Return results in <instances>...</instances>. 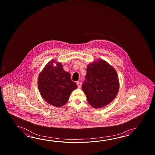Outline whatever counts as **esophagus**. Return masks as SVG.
Masks as SVG:
<instances>
[{
    "mask_svg": "<svg viewBox=\"0 0 155 155\" xmlns=\"http://www.w3.org/2000/svg\"><path fill=\"white\" fill-rule=\"evenodd\" d=\"M77 86H78V87H79V88H81V86H82V83H81V82H77Z\"/></svg>",
    "mask_w": 155,
    "mask_h": 155,
    "instance_id": "34e87169",
    "label": "esophagus"
}]
</instances>
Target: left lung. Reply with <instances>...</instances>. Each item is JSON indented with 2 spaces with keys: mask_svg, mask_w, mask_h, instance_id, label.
Returning <instances> with one entry per match:
<instances>
[{
  "mask_svg": "<svg viewBox=\"0 0 155 155\" xmlns=\"http://www.w3.org/2000/svg\"><path fill=\"white\" fill-rule=\"evenodd\" d=\"M85 78L82 89L93 107L107 105L116 97L119 89L117 73L106 61L99 59L88 64Z\"/></svg>",
  "mask_w": 155,
  "mask_h": 155,
  "instance_id": "8db88e82",
  "label": "left lung"
}]
</instances>
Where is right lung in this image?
Masks as SVG:
<instances>
[{
  "mask_svg": "<svg viewBox=\"0 0 155 155\" xmlns=\"http://www.w3.org/2000/svg\"><path fill=\"white\" fill-rule=\"evenodd\" d=\"M54 62L56 66L53 65ZM38 84L42 98L56 107L64 105L72 91L77 88L69 73L64 71L61 63L54 60L50 61L40 73Z\"/></svg>",
  "mask_w": 155,
  "mask_h": 155,
  "instance_id": "1",
  "label": "right lung"
}]
</instances>
